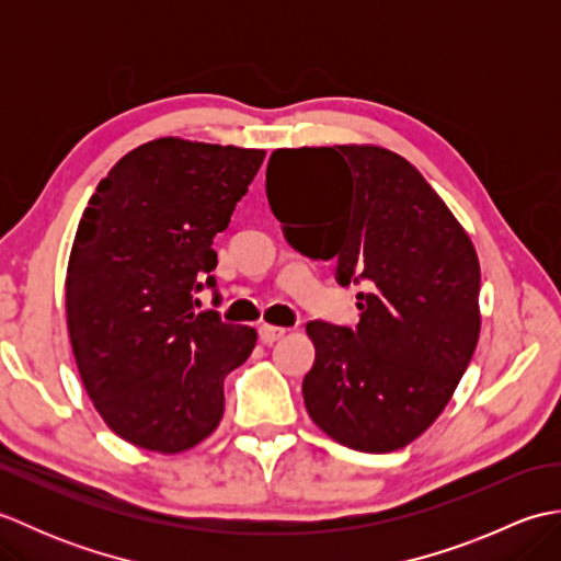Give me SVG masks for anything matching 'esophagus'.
Returning <instances> with one entry per match:
<instances>
[{
    "mask_svg": "<svg viewBox=\"0 0 561 561\" xmlns=\"http://www.w3.org/2000/svg\"><path fill=\"white\" fill-rule=\"evenodd\" d=\"M257 332H260V342H262V344H274V342L287 335V330H284V328H274V325H260Z\"/></svg>",
    "mask_w": 561,
    "mask_h": 561,
    "instance_id": "obj_1",
    "label": "esophagus"
}]
</instances>
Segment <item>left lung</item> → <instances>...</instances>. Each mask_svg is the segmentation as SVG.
<instances>
[{"label":"left lung","mask_w":561,"mask_h":561,"mask_svg":"<svg viewBox=\"0 0 561 561\" xmlns=\"http://www.w3.org/2000/svg\"><path fill=\"white\" fill-rule=\"evenodd\" d=\"M267 199L282 224H299L284 226L299 253L335 260L342 287L364 284L359 325H306L308 414L354 450L408 446L444 412L478 347L470 236L410 161L380 147L277 149Z\"/></svg>","instance_id":"left-lung-1"}]
</instances>
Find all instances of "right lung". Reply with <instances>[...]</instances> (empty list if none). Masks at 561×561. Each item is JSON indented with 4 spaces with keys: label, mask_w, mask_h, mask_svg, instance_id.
<instances>
[{
    "label": "right lung",
    "mask_w": 561,
    "mask_h": 561,
    "mask_svg": "<svg viewBox=\"0 0 561 561\" xmlns=\"http://www.w3.org/2000/svg\"><path fill=\"white\" fill-rule=\"evenodd\" d=\"M265 151L153 139L117 161L83 209L67 267V325L89 398L139 448L181 453L217 428L224 378L257 332L197 311L217 294L214 236Z\"/></svg>",
    "instance_id": "1"
}]
</instances>
